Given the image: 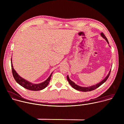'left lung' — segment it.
<instances>
[{
    "mask_svg": "<svg viewBox=\"0 0 124 124\" xmlns=\"http://www.w3.org/2000/svg\"><path fill=\"white\" fill-rule=\"evenodd\" d=\"M101 37L103 38H104L106 41H107L108 43L109 44L108 40L107 39V37L105 36V35H104V34L103 33H101ZM110 72H111V70H110L109 71V73L108 74V76L104 78V79H103L102 81H101L100 82L97 83L96 85H93V86H89V87H81V86H78V85H77L75 82L72 81L71 80H70L68 76H67V80H68L69 84L70 85H71L72 86V87L74 88V89H76L77 90L80 91H82V92H88V91H92V90H94L97 89V88L100 87L101 85H102L103 83H104L106 81H107V80L108 79V77H109V76L110 75Z\"/></svg>",
    "mask_w": 124,
    "mask_h": 124,
    "instance_id": "8db88e82",
    "label": "left lung"
}]
</instances>
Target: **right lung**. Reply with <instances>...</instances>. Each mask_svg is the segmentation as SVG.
<instances>
[{"instance_id": "add662e5", "label": "right lung", "mask_w": 124, "mask_h": 124, "mask_svg": "<svg viewBox=\"0 0 124 124\" xmlns=\"http://www.w3.org/2000/svg\"><path fill=\"white\" fill-rule=\"evenodd\" d=\"M11 67H12V74L14 77V79L16 81V82L19 84L20 85L24 87L25 89H27L31 91H39L44 89L45 88L47 85L48 84L49 81L50 80V78L52 73L49 76V77L47 78V79L44 81L43 82L40 83L39 84H34L20 77L17 73L16 72V70H14L13 64L12 62V58H11Z\"/></svg>"}]
</instances>
